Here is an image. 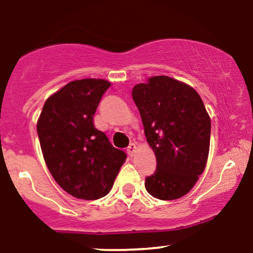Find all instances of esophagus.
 <instances>
[{
    "instance_id": "obj_1",
    "label": "esophagus",
    "mask_w": 253,
    "mask_h": 253,
    "mask_svg": "<svg viewBox=\"0 0 253 253\" xmlns=\"http://www.w3.org/2000/svg\"><path fill=\"white\" fill-rule=\"evenodd\" d=\"M135 151H136V144L135 143H130L129 146L127 147V154H128L130 157L134 156Z\"/></svg>"
}]
</instances>
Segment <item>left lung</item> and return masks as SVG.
<instances>
[{"mask_svg": "<svg viewBox=\"0 0 253 253\" xmlns=\"http://www.w3.org/2000/svg\"><path fill=\"white\" fill-rule=\"evenodd\" d=\"M147 141L157 161L146 190L160 200L191 191L206 167L211 119L193 87L168 76H154L132 91Z\"/></svg>", "mask_w": 253, "mask_h": 253, "instance_id": "1", "label": "left lung"}]
</instances>
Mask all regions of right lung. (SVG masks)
Segmentation results:
<instances>
[{
  "label": "right lung",
  "mask_w": 253,
  "mask_h": 253,
  "mask_svg": "<svg viewBox=\"0 0 253 253\" xmlns=\"http://www.w3.org/2000/svg\"><path fill=\"white\" fill-rule=\"evenodd\" d=\"M110 85L105 80L73 81L46 100L37 124L50 174L79 199L105 197L127 157L93 125V114Z\"/></svg>",
  "instance_id": "add662e5"
}]
</instances>
